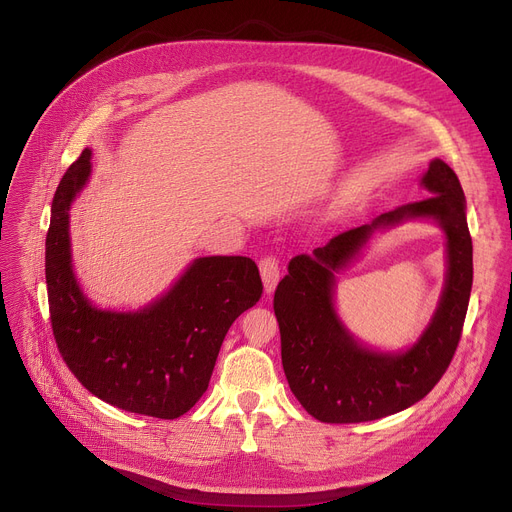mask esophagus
Returning a JSON list of instances; mask_svg holds the SVG:
<instances>
[{"label":"esophagus","mask_w":512,"mask_h":512,"mask_svg":"<svg viewBox=\"0 0 512 512\" xmlns=\"http://www.w3.org/2000/svg\"><path fill=\"white\" fill-rule=\"evenodd\" d=\"M259 272L263 278L265 292H274L280 280V261L274 255H263L259 259Z\"/></svg>","instance_id":"1"}]
</instances>
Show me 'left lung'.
Segmentation results:
<instances>
[{
  "mask_svg": "<svg viewBox=\"0 0 512 512\" xmlns=\"http://www.w3.org/2000/svg\"><path fill=\"white\" fill-rule=\"evenodd\" d=\"M421 184L429 197L382 213L346 230L311 255H297L274 294L282 367L303 409L324 423H361L407 409L432 392L459 346L473 284V245L459 178L442 159L429 164ZM434 217L447 232V286L433 324L405 354L361 347L333 311V274L378 227Z\"/></svg>",
  "mask_w": 512,
  "mask_h": 512,
  "instance_id": "1",
  "label": "left lung"
}]
</instances>
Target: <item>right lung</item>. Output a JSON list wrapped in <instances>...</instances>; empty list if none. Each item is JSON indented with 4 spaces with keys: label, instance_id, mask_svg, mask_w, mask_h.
<instances>
[{
    "label": "right lung",
    "instance_id": "obj_1",
    "mask_svg": "<svg viewBox=\"0 0 512 512\" xmlns=\"http://www.w3.org/2000/svg\"><path fill=\"white\" fill-rule=\"evenodd\" d=\"M89 174L85 149L51 203L45 280L53 338L74 378L107 405L176 419L207 390L234 319L261 299L259 270L249 257H201L137 313L95 309L74 280L68 236L70 203Z\"/></svg>",
    "mask_w": 512,
    "mask_h": 512
}]
</instances>
